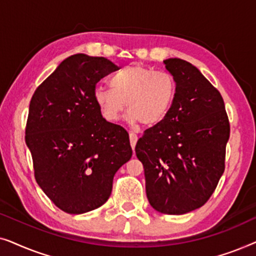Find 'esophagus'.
<instances>
[{
  "mask_svg": "<svg viewBox=\"0 0 256 256\" xmlns=\"http://www.w3.org/2000/svg\"><path fill=\"white\" fill-rule=\"evenodd\" d=\"M138 135L135 134V132H129V141H130V146L132 150L135 149V146H136V142H138Z\"/></svg>",
  "mask_w": 256,
  "mask_h": 256,
  "instance_id": "obj_1",
  "label": "esophagus"
}]
</instances>
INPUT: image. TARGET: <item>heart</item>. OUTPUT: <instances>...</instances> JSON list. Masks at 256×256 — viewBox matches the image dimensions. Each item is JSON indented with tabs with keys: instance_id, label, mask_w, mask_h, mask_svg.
Here are the masks:
<instances>
[{
	"instance_id": "heart-1",
	"label": "heart",
	"mask_w": 256,
	"mask_h": 256,
	"mask_svg": "<svg viewBox=\"0 0 256 256\" xmlns=\"http://www.w3.org/2000/svg\"><path fill=\"white\" fill-rule=\"evenodd\" d=\"M110 86H98L93 90L104 120L118 121L126 104L130 121L146 127L160 124L166 118L177 92L176 80L170 73L142 65L121 68L110 79Z\"/></svg>"
}]
</instances>
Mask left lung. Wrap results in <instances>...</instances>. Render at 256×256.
<instances>
[{"instance_id":"8db88e82","label":"left lung","mask_w":256,"mask_h":256,"mask_svg":"<svg viewBox=\"0 0 256 256\" xmlns=\"http://www.w3.org/2000/svg\"><path fill=\"white\" fill-rule=\"evenodd\" d=\"M164 64L176 80V98L135 152L150 205L164 214H184L208 200L225 171L230 121L222 94L196 66L180 58Z\"/></svg>"}]
</instances>
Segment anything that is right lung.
Returning <instances> with one entry per match:
<instances>
[{
  "label": "right lung",
  "mask_w": 256,
  "mask_h": 256,
  "mask_svg": "<svg viewBox=\"0 0 256 256\" xmlns=\"http://www.w3.org/2000/svg\"><path fill=\"white\" fill-rule=\"evenodd\" d=\"M118 66L84 54L66 58L34 90L26 127L36 182L70 214L100 208L132 150L124 127L101 115L93 90Z\"/></svg>",
  "instance_id": "1"
}]
</instances>
